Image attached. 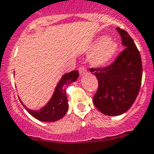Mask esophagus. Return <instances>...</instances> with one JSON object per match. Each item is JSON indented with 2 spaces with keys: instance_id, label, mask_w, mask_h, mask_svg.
Here are the masks:
<instances>
[{
  "instance_id": "34e87169",
  "label": "esophagus",
  "mask_w": 154,
  "mask_h": 154,
  "mask_svg": "<svg viewBox=\"0 0 154 154\" xmlns=\"http://www.w3.org/2000/svg\"><path fill=\"white\" fill-rule=\"evenodd\" d=\"M79 73L81 76H83V75H85L86 73H88L87 70H86V69H85V67L84 66H81L79 68Z\"/></svg>"
}]
</instances>
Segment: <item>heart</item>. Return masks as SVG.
<instances>
[{
	"label": "heart",
	"instance_id": "1",
	"mask_svg": "<svg viewBox=\"0 0 154 154\" xmlns=\"http://www.w3.org/2000/svg\"><path fill=\"white\" fill-rule=\"evenodd\" d=\"M118 50V45L113 39L101 37L95 40L88 48L91 64L95 67L106 66L113 59Z\"/></svg>",
	"mask_w": 154,
	"mask_h": 154
}]
</instances>
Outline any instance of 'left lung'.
Segmentation results:
<instances>
[{
  "instance_id": "left-lung-1",
  "label": "left lung",
  "mask_w": 154,
  "mask_h": 154,
  "mask_svg": "<svg viewBox=\"0 0 154 154\" xmlns=\"http://www.w3.org/2000/svg\"><path fill=\"white\" fill-rule=\"evenodd\" d=\"M125 49L110 65L91 68L99 87L94 105L103 114L117 116L130 109L139 92L143 65L140 53L127 31L117 27Z\"/></svg>"
}]
</instances>
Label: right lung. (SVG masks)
Instances as JSON below:
<instances>
[{
	"mask_svg": "<svg viewBox=\"0 0 154 154\" xmlns=\"http://www.w3.org/2000/svg\"><path fill=\"white\" fill-rule=\"evenodd\" d=\"M79 76L77 70L71 71L63 76L56 86L55 92L51 99L47 105L41 108L40 110H31L23 105L28 113L31 114L34 118L44 122H53L61 119L65 116L68 110V101H67L66 86L75 81Z\"/></svg>",
	"mask_w": 154,
	"mask_h": 154,
	"instance_id": "obj_1",
	"label": "right lung"
}]
</instances>
